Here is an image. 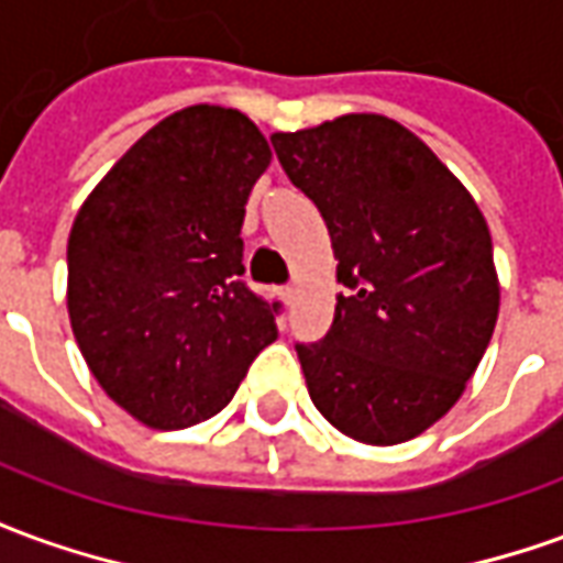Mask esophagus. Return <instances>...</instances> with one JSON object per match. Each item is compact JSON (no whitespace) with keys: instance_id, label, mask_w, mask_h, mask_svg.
Wrapping results in <instances>:
<instances>
[{"instance_id":"esophagus-1","label":"esophagus","mask_w":563,"mask_h":563,"mask_svg":"<svg viewBox=\"0 0 563 563\" xmlns=\"http://www.w3.org/2000/svg\"><path fill=\"white\" fill-rule=\"evenodd\" d=\"M280 298L286 301V305H292V298H295L292 286H280Z\"/></svg>"}]
</instances>
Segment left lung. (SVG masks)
<instances>
[{
  "label": "left lung",
  "instance_id": "obj_1",
  "mask_svg": "<svg viewBox=\"0 0 563 563\" xmlns=\"http://www.w3.org/2000/svg\"><path fill=\"white\" fill-rule=\"evenodd\" d=\"M283 172L322 213L338 258L334 322L298 362L341 434L395 446L452 410L500 307L483 210L398 120L343 114L274 132Z\"/></svg>",
  "mask_w": 563,
  "mask_h": 563
}]
</instances>
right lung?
<instances>
[{
	"label": "right lung",
	"instance_id": "right-lung-1",
	"mask_svg": "<svg viewBox=\"0 0 563 563\" xmlns=\"http://www.w3.org/2000/svg\"><path fill=\"white\" fill-rule=\"evenodd\" d=\"M271 165L256 123L192 104L144 132L68 234V319L108 398L162 431L220 413L268 343L277 301L244 280V205Z\"/></svg>",
	"mask_w": 563,
	"mask_h": 563
}]
</instances>
